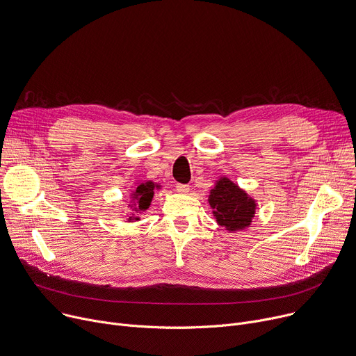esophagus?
Masks as SVG:
<instances>
[{"label":"esophagus","instance_id":"1","mask_svg":"<svg viewBox=\"0 0 356 356\" xmlns=\"http://www.w3.org/2000/svg\"><path fill=\"white\" fill-rule=\"evenodd\" d=\"M176 188L179 193H181V195H186V193H188V190H190L188 184H181V183H177Z\"/></svg>","mask_w":356,"mask_h":356}]
</instances>
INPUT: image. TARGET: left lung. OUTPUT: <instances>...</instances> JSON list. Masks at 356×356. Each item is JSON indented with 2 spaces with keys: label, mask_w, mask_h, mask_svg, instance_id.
<instances>
[{
  "label": "left lung",
  "mask_w": 356,
  "mask_h": 356,
  "mask_svg": "<svg viewBox=\"0 0 356 356\" xmlns=\"http://www.w3.org/2000/svg\"><path fill=\"white\" fill-rule=\"evenodd\" d=\"M209 203L220 225L230 232L248 227L255 213V203L229 179H221L210 191Z\"/></svg>",
  "instance_id": "obj_1"
}]
</instances>
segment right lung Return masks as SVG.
<instances>
[{
	"label": "right lung",
	"instance_id": "1",
	"mask_svg": "<svg viewBox=\"0 0 356 356\" xmlns=\"http://www.w3.org/2000/svg\"><path fill=\"white\" fill-rule=\"evenodd\" d=\"M157 187V184L152 183V181H146V183H142L136 187V190L134 191V200H136L135 203V210H146L149 206H150V202L153 199V195H154V188ZM132 220V217H131Z\"/></svg>",
	"mask_w": 356,
	"mask_h": 356
}]
</instances>
